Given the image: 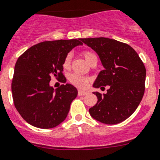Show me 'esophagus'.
Returning <instances> with one entry per match:
<instances>
[{
  "mask_svg": "<svg viewBox=\"0 0 160 160\" xmlns=\"http://www.w3.org/2000/svg\"><path fill=\"white\" fill-rule=\"evenodd\" d=\"M86 94H88V92H85V91H81V90L78 91V95H79V96H84V95H86Z\"/></svg>",
  "mask_w": 160,
  "mask_h": 160,
  "instance_id": "34e87169",
  "label": "esophagus"
}]
</instances>
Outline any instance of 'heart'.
<instances>
[{
  "label": "heart",
  "instance_id": "b5f03b06",
  "mask_svg": "<svg viewBox=\"0 0 160 160\" xmlns=\"http://www.w3.org/2000/svg\"><path fill=\"white\" fill-rule=\"evenodd\" d=\"M82 56L84 58V59L86 60V62L89 65L97 63V62H98V58H97L96 54L91 52V51H84L82 53ZM62 67L66 70H69L72 67V56H71L70 53H68L64 58L63 62H62ZM68 79H69L70 82L72 83L73 85L80 88H86L88 86V83H89V79L88 77L83 76L76 73L71 74Z\"/></svg>",
  "mask_w": 160,
  "mask_h": 160
}]
</instances>
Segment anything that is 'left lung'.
Instances as JSON below:
<instances>
[{
    "mask_svg": "<svg viewBox=\"0 0 160 160\" xmlns=\"http://www.w3.org/2000/svg\"><path fill=\"white\" fill-rule=\"evenodd\" d=\"M80 41L96 51L105 68L99 73L93 87L110 86L106 94L93 92L98 102L89 109V114L106 124L125 120L136 111L144 95L146 71L143 62L125 43L105 37Z\"/></svg>",
    "mask_w": 160,
    "mask_h": 160,
    "instance_id": "left-lung-1",
    "label": "left lung"
}]
</instances>
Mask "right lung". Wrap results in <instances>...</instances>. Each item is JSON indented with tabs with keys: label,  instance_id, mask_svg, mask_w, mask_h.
<instances>
[{
	"label": "right lung",
	"instance_id": "1",
	"mask_svg": "<svg viewBox=\"0 0 160 160\" xmlns=\"http://www.w3.org/2000/svg\"><path fill=\"white\" fill-rule=\"evenodd\" d=\"M82 44L80 39L44 41L19 56L12 79V96L18 113L31 125L52 128L66 119L77 89L66 84L54 91L49 82L54 77L66 83L64 58L74 47Z\"/></svg>",
	"mask_w": 160,
	"mask_h": 160
}]
</instances>
